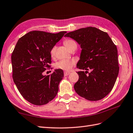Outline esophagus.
Here are the masks:
<instances>
[{
	"label": "esophagus",
	"mask_w": 133,
	"mask_h": 133,
	"mask_svg": "<svg viewBox=\"0 0 133 133\" xmlns=\"http://www.w3.org/2000/svg\"><path fill=\"white\" fill-rule=\"evenodd\" d=\"M70 74V72H64V76H66L69 75Z\"/></svg>",
	"instance_id": "esophagus-1"
}]
</instances>
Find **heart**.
I'll return each mask as SVG.
<instances>
[{
	"instance_id": "b5f03b06",
	"label": "heart",
	"mask_w": 133,
	"mask_h": 133,
	"mask_svg": "<svg viewBox=\"0 0 133 133\" xmlns=\"http://www.w3.org/2000/svg\"><path fill=\"white\" fill-rule=\"evenodd\" d=\"M64 44L66 45V47L70 51L71 49L75 45H76V43L73 40L71 39H66L64 41ZM56 47H53L51 50V55L52 57H54L55 54ZM75 62L74 61L71 60L69 59H61L55 64V67L57 69L62 70L63 71H70L74 66L75 65Z\"/></svg>"
}]
</instances>
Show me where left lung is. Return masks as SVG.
<instances>
[{"label": "left lung", "mask_w": 133, "mask_h": 133, "mask_svg": "<svg viewBox=\"0 0 133 133\" xmlns=\"http://www.w3.org/2000/svg\"><path fill=\"white\" fill-rule=\"evenodd\" d=\"M64 37L74 39L82 49L77 67L85 71L77 72L75 91L90 101L103 98L112 89L119 74L116 46L107 33L92 26L69 32ZM89 69L92 70L90 73Z\"/></svg>", "instance_id": "left-lung-1"}]
</instances>
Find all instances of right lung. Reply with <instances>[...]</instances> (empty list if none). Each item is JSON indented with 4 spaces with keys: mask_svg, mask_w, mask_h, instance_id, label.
Returning a JSON list of instances; mask_svg holds the SVG:
<instances>
[{
    "mask_svg": "<svg viewBox=\"0 0 133 133\" xmlns=\"http://www.w3.org/2000/svg\"><path fill=\"white\" fill-rule=\"evenodd\" d=\"M67 32H29L19 39L12 55L13 78L26 100L36 105L47 104L56 97L64 75L62 70L43 75L51 63V50Z\"/></svg>",
    "mask_w": 133,
    "mask_h": 133,
    "instance_id": "1",
    "label": "right lung"
}]
</instances>
